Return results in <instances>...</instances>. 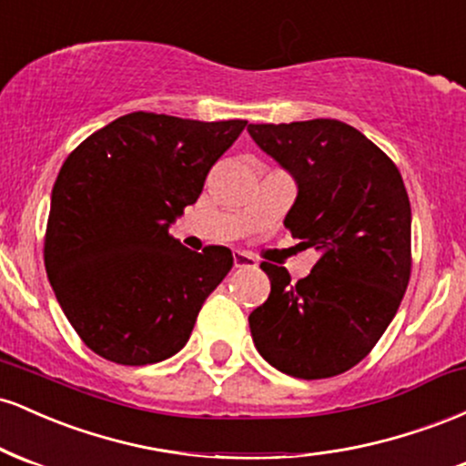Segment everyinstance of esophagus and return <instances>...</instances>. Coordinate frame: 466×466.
<instances>
[{"label":"esophagus","mask_w":466,"mask_h":466,"mask_svg":"<svg viewBox=\"0 0 466 466\" xmlns=\"http://www.w3.org/2000/svg\"><path fill=\"white\" fill-rule=\"evenodd\" d=\"M234 267H249V269H254V267H258V260H256L249 251L238 249L234 251Z\"/></svg>","instance_id":"obj_1"}]
</instances>
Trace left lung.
I'll use <instances>...</instances> for the list:
<instances>
[{
  "mask_svg": "<svg viewBox=\"0 0 466 466\" xmlns=\"http://www.w3.org/2000/svg\"><path fill=\"white\" fill-rule=\"evenodd\" d=\"M298 181L285 228L319 258L291 282L263 263L269 298L249 315L260 355L298 379L350 370L399 311L411 274V208L397 164L355 127L329 117L249 125Z\"/></svg>",
  "mask_w": 466,
  "mask_h": 466,
  "instance_id": "1",
  "label": "left lung"
}]
</instances>
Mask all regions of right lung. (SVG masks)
Here are the masks:
<instances>
[{
  "mask_svg": "<svg viewBox=\"0 0 466 466\" xmlns=\"http://www.w3.org/2000/svg\"><path fill=\"white\" fill-rule=\"evenodd\" d=\"M245 127L133 111L67 155L44 260L63 313L96 355L147 366L184 349L234 256L223 245L190 251L168 228Z\"/></svg>",
  "mask_w": 466,
  "mask_h": 466,
  "instance_id": "add662e5",
  "label": "right lung"
}]
</instances>
